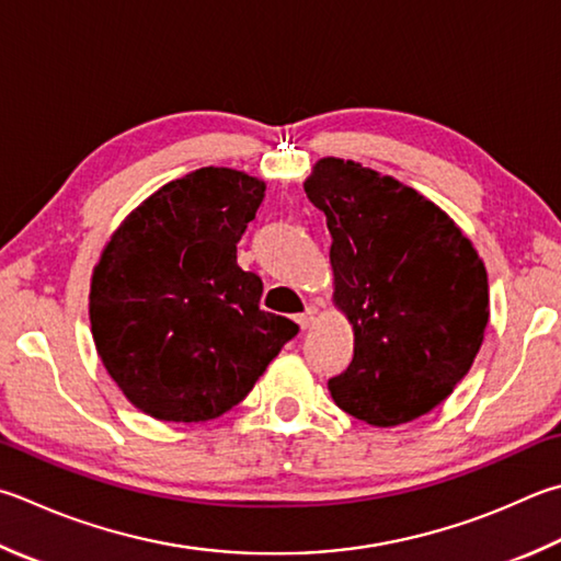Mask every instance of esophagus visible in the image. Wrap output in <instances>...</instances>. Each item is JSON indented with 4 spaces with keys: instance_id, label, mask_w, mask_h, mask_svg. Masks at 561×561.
Wrapping results in <instances>:
<instances>
[{
    "instance_id": "esophagus-1",
    "label": "esophagus",
    "mask_w": 561,
    "mask_h": 561,
    "mask_svg": "<svg viewBox=\"0 0 561 561\" xmlns=\"http://www.w3.org/2000/svg\"><path fill=\"white\" fill-rule=\"evenodd\" d=\"M294 321H297V323L301 325V329H304V331H307V329H311V325H313V321H316V311H313V309H307V311H301V313H297V319H294Z\"/></svg>"
}]
</instances>
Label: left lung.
Instances as JSON below:
<instances>
[{"instance_id":"1","label":"left lung","mask_w":561,"mask_h":561,"mask_svg":"<svg viewBox=\"0 0 561 561\" xmlns=\"http://www.w3.org/2000/svg\"><path fill=\"white\" fill-rule=\"evenodd\" d=\"M304 191L325 216L333 304L355 339L333 402L373 426L432 412L471 370L491 313L473 242L422 193L351 159L316 161Z\"/></svg>"}]
</instances>
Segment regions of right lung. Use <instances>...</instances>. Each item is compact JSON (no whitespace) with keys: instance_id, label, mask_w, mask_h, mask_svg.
Masks as SVG:
<instances>
[{"instance_id":"right-lung-1","label":"right lung","mask_w":561,"mask_h":561,"mask_svg":"<svg viewBox=\"0 0 561 561\" xmlns=\"http://www.w3.org/2000/svg\"><path fill=\"white\" fill-rule=\"evenodd\" d=\"M245 171L169 181L112 232L90 279V329L122 394L161 422H208L245 400L299 333L260 309L238 242L264 198Z\"/></svg>"}]
</instances>
